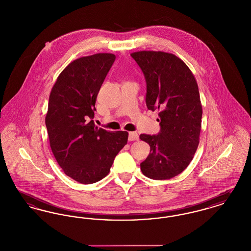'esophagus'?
Segmentation results:
<instances>
[{"label":"esophagus","mask_w":251,"mask_h":251,"mask_svg":"<svg viewBox=\"0 0 251 251\" xmlns=\"http://www.w3.org/2000/svg\"><path fill=\"white\" fill-rule=\"evenodd\" d=\"M139 136L137 134V132L135 131H131L129 132V141H134V140H138Z\"/></svg>","instance_id":"obj_1"}]
</instances>
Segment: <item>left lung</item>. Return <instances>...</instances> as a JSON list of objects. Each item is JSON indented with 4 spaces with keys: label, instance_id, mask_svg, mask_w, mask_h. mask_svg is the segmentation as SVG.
Here are the masks:
<instances>
[{
    "label": "left lung",
    "instance_id": "left-lung-1",
    "mask_svg": "<svg viewBox=\"0 0 251 251\" xmlns=\"http://www.w3.org/2000/svg\"><path fill=\"white\" fill-rule=\"evenodd\" d=\"M131 55L146 79L147 107L159 111L161 126L157 135L139 136L151 147L140 168L150 179H171L188 167L199 147L202 117L199 86L175 54L140 50Z\"/></svg>",
    "mask_w": 251,
    "mask_h": 251
}]
</instances>
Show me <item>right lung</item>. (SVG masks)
<instances>
[{
  "mask_svg": "<svg viewBox=\"0 0 251 251\" xmlns=\"http://www.w3.org/2000/svg\"><path fill=\"white\" fill-rule=\"evenodd\" d=\"M116 55L96 53L72 61L56 79L45 123L51 151L65 174L83 184L106 177L128 132L98 128L96 99Z\"/></svg>",
  "mask_w": 251,
  "mask_h": 251,
  "instance_id": "add662e5",
  "label": "right lung"
}]
</instances>
